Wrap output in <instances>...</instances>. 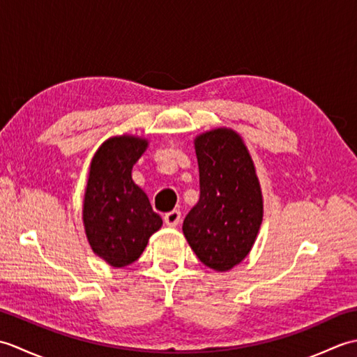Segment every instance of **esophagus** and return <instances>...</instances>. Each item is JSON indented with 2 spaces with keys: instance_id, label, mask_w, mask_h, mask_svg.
Listing matches in <instances>:
<instances>
[{
  "instance_id": "34e87169",
  "label": "esophagus",
  "mask_w": 357,
  "mask_h": 357,
  "mask_svg": "<svg viewBox=\"0 0 357 357\" xmlns=\"http://www.w3.org/2000/svg\"><path fill=\"white\" fill-rule=\"evenodd\" d=\"M179 221H181V211L176 208L169 211V213H165V216H164V222L169 227H176L179 224Z\"/></svg>"
}]
</instances>
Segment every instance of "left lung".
I'll return each instance as SVG.
<instances>
[{"label":"left lung","mask_w":357,"mask_h":357,"mask_svg":"<svg viewBox=\"0 0 357 357\" xmlns=\"http://www.w3.org/2000/svg\"><path fill=\"white\" fill-rule=\"evenodd\" d=\"M199 165V201L183 231L207 267L225 271L252 250L262 222V195L255 165L241 136L216 128L195 141Z\"/></svg>","instance_id":"obj_1"}]
</instances>
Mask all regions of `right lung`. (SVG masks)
<instances>
[{"label":"right lung","mask_w":357,"mask_h":357,"mask_svg":"<svg viewBox=\"0 0 357 357\" xmlns=\"http://www.w3.org/2000/svg\"><path fill=\"white\" fill-rule=\"evenodd\" d=\"M147 141L135 136L110 138L98 149L86 188V234L93 252L113 267L135 262L162 219L147 195L133 183L132 169Z\"/></svg>","instance_id":"1"}]
</instances>
